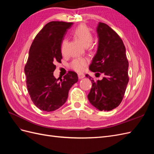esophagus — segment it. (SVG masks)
Wrapping results in <instances>:
<instances>
[{
    "mask_svg": "<svg viewBox=\"0 0 154 154\" xmlns=\"http://www.w3.org/2000/svg\"><path fill=\"white\" fill-rule=\"evenodd\" d=\"M78 76L79 79H82L85 77V74L83 73H78Z\"/></svg>",
    "mask_w": 154,
    "mask_h": 154,
    "instance_id": "34e87169",
    "label": "esophagus"
}]
</instances>
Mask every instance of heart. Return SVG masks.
I'll use <instances>...</instances> for the list:
<instances>
[{
  "mask_svg": "<svg viewBox=\"0 0 154 154\" xmlns=\"http://www.w3.org/2000/svg\"><path fill=\"white\" fill-rule=\"evenodd\" d=\"M74 35L80 42L85 46H89L93 41V36L91 31L85 26L82 24L79 26L74 31ZM67 44V40L65 39L63 40L61 46V52L65 54L66 52V48ZM88 63V60L85 58H80L74 59L71 64V67L77 72H81L83 71L87 67Z\"/></svg>",
  "mask_w": 154,
  "mask_h": 154,
  "instance_id": "heart-1",
  "label": "heart"
}]
</instances>
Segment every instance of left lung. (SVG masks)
Here are the masks:
<instances>
[{"instance_id": "left-lung-1", "label": "left lung", "mask_w": 154, "mask_h": 154, "mask_svg": "<svg viewBox=\"0 0 154 154\" xmlns=\"http://www.w3.org/2000/svg\"><path fill=\"white\" fill-rule=\"evenodd\" d=\"M96 31L98 45L89 69L103 74L104 77L96 82L91 80L92 86L87 97L97 109L109 111L118 106L123 98L129 81L128 62L123 41L112 29L99 22ZM85 76L91 78L88 74Z\"/></svg>"}]
</instances>
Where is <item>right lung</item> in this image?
Masks as SVG:
<instances>
[{
  "instance_id": "add662e5",
  "label": "right lung",
  "mask_w": 154,
  "mask_h": 154,
  "mask_svg": "<svg viewBox=\"0 0 154 154\" xmlns=\"http://www.w3.org/2000/svg\"><path fill=\"white\" fill-rule=\"evenodd\" d=\"M73 23L52 21L45 24L32 42L24 67L27 91L32 101L40 110L52 112L66 103L69 91L78 78L69 71L63 79L55 78V63L61 62V46Z\"/></svg>"
}]
</instances>
